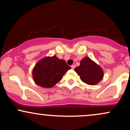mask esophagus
<instances>
[{"label":"esophagus","instance_id":"34e87169","mask_svg":"<svg viewBox=\"0 0 130 130\" xmlns=\"http://www.w3.org/2000/svg\"><path fill=\"white\" fill-rule=\"evenodd\" d=\"M75 65H71V68H72V69H74V68H75Z\"/></svg>","mask_w":130,"mask_h":130}]
</instances>
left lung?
<instances>
[{
	"label": "left lung",
	"mask_w": 130,
	"mask_h": 130,
	"mask_svg": "<svg viewBox=\"0 0 130 130\" xmlns=\"http://www.w3.org/2000/svg\"><path fill=\"white\" fill-rule=\"evenodd\" d=\"M74 71L82 81L91 86L97 84L104 76L102 68L88 57H85L80 60V65L76 67Z\"/></svg>",
	"instance_id": "1"
}]
</instances>
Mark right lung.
<instances>
[{
    "label": "right lung",
    "instance_id": "right-lung-1",
    "mask_svg": "<svg viewBox=\"0 0 130 130\" xmlns=\"http://www.w3.org/2000/svg\"><path fill=\"white\" fill-rule=\"evenodd\" d=\"M71 67L56 56L45 57L38 61L32 70L34 82L43 88H51L62 79Z\"/></svg>",
    "mask_w": 130,
    "mask_h": 130
}]
</instances>
